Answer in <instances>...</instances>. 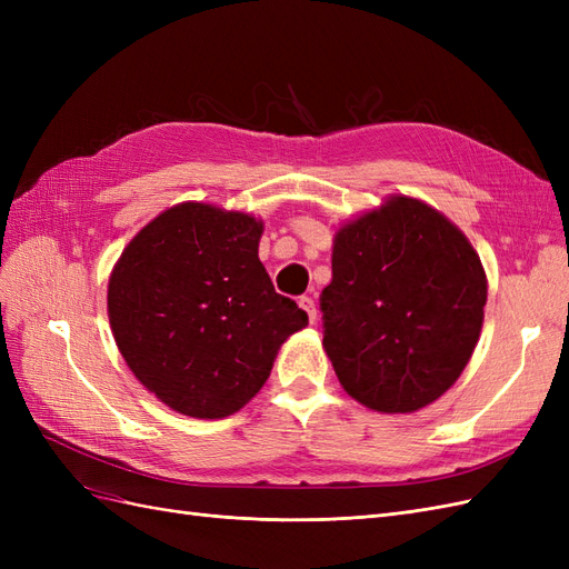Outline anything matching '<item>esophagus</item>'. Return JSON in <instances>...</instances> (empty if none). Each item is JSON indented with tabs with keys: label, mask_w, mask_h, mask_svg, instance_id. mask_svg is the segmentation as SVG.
Masks as SVG:
<instances>
[{
	"label": "esophagus",
	"mask_w": 569,
	"mask_h": 569,
	"mask_svg": "<svg viewBox=\"0 0 569 569\" xmlns=\"http://www.w3.org/2000/svg\"><path fill=\"white\" fill-rule=\"evenodd\" d=\"M299 306L308 313V320L316 322V301H313L311 297H301V299H299Z\"/></svg>",
	"instance_id": "esophagus-1"
}]
</instances>
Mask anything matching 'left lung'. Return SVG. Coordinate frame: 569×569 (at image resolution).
I'll list each match as a JSON object with an SVG mask.
<instances>
[{
	"label": "left lung",
	"mask_w": 569,
	"mask_h": 569,
	"mask_svg": "<svg viewBox=\"0 0 569 569\" xmlns=\"http://www.w3.org/2000/svg\"><path fill=\"white\" fill-rule=\"evenodd\" d=\"M487 274L432 206L391 197L335 234L322 347L339 382L377 412H416L449 391L477 347Z\"/></svg>",
	"instance_id": "8db88e82"
}]
</instances>
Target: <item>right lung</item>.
I'll use <instances>...</instances> for the list:
<instances>
[{"label":"right lung","mask_w":569,"mask_h":569,"mask_svg":"<svg viewBox=\"0 0 569 569\" xmlns=\"http://www.w3.org/2000/svg\"><path fill=\"white\" fill-rule=\"evenodd\" d=\"M249 213L187 201L132 237L109 278V322L128 368L182 416L247 406L289 335L308 325L274 291Z\"/></svg>","instance_id":"right-lung-1"}]
</instances>
